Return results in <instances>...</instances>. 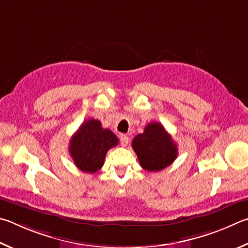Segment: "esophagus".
Masks as SVG:
<instances>
[{
	"instance_id": "esophagus-1",
	"label": "esophagus",
	"mask_w": 248,
	"mask_h": 248,
	"mask_svg": "<svg viewBox=\"0 0 248 248\" xmlns=\"http://www.w3.org/2000/svg\"><path fill=\"white\" fill-rule=\"evenodd\" d=\"M120 141H121V145L122 146L126 147L128 145V142H129V138L126 135H121L120 136Z\"/></svg>"
}]
</instances>
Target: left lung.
Listing matches in <instances>:
<instances>
[{"label": "left lung", "mask_w": 248, "mask_h": 248, "mask_svg": "<svg viewBox=\"0 0 248 248\" xmlns=\"http://www.w3.org/2000/svg\"><path fill=\"white\" fill-rule=\"evenodd\" d=\"M132 147L140 167L149 172L163 170L177 157L176 144L158 122L147 125L144 133L134 138Z\"/></svg>", "instance_id": "left-lung-1"}]
</instances>
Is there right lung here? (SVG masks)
Wrapping results in <instances>:
<instances>
[{"instance_id": "1", "label": "right lung", "mask_w": 248, "mask_h": 248, "mask_svg": "<svg viewBox=\"0 0 248 248\" xmlns=\"http://www.w3.org/2000/svg\"><path fill=\"white\" fill-rule=\"evenodd\" d=\"M119 142L110 129L103 128L98 120L84 122L74 134L68 151L75 166L86 173H95L102 168L108 149Z\"/></svg>"}]
</instances>
